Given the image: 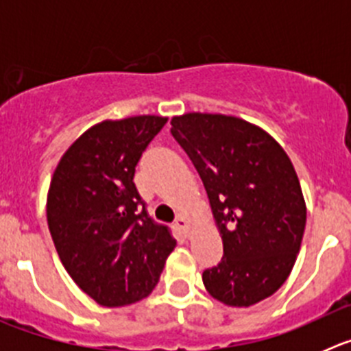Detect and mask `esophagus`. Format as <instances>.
<instances>
[{"instance_id": "1", "label": "esophagus", "mask_w": 351, "mask_h": 351, "mask_svg": "<svg viewBox=\"0 0 351 351\" xmlns=\"http://www.w3.org/2000/svg\"><path fill=\"white\" fill-rule=\"evenodd\" d=\"M176 226H178L179 230H181L182 234L186 235V237L190 235V221H188V219H186L184 216H179V218L176 219Z\"/></svg>"}]
</instances>
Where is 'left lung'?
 Segmentation results:
<instances>
[{"instance_id":"1","label":"left lung","mask_w":351,"mask_h":351,"mask_svg":"<svg viewBox=\"0 0 351 351\" xmlns=\"http://www.w3.org/2000/svg\"><path fill=\"white\" fill-rule=\"evenodd\" d=\"M170 133L197 169L223 239L204 285L226 306L247 308L290 276L306 228V204L290 158L271 135L223 114L173 117Z\"/></svg>"}]
</instances>
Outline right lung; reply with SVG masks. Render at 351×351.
Listing matches in <instances>:
<instances>
[{
  "instance_id": "obj_1",
  "label": "right lung",
  "mask_w": 351,
  "mask_h": 351,
  "mask_svg": "<svg viewBox=\"0 0 351 351\" xmlns=\"http://www.w3.org/2000/svg\"><path fill=\"white\" fill-rule=\"evenodd\" d=\"M167 117L104 121L70 145L52 176L47 223L71 280L105 308L147 297L176 239L154 221L133 182Z\"/></svg>"
}]
</instances>
